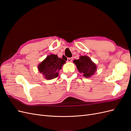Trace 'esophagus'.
I'll use <instances>...</instances> for the list:
<instances>
[{"mask_svg":"<svg viewBox=\"0 0 131 131\" xmlns=\"http://www.w3.org/2000/svg\"><path fill=\"white\" fill-rule=\"evenodd\" d=\"M73 61V58L70 57V58H67V62H71Z\"/></svg>","mask_w":131,"mask_h":131,"instance_id":"esophagus-1","label":"esophagus"}]
</instances>
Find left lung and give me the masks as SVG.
<instances>
[{
    "instance_id": "8db88e82",
    "label": "left lung",
    "mask_w": 131,
    "mask_h": 131,
    "mask_svg": "<svg viewBox=\"0 0 131 131\" xmlns=\"http://www.w3.org/2000/svg\"><path fill=\"white\" fill-rule=\"evenodd\" d=\"M73 62L80 73L83 74L85 78H90L97 70V66L91 58L86 56H80L79 59H75Z\"/></svg>"
}]
</instances>
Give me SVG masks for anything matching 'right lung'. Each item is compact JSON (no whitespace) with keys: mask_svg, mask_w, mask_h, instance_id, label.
I'll use <instances>...</instances> for the list:
<instances>
[{"mask_svg":"<svg viewBox=\"0 0 131 131\" xmlns=\"http://www.w3.org/2000/svg\"><path fill=\"white\" fill-rule=\"evenodd\" d=\"M66 61L58 58L56 54H50L38 66V70L44 78L51 80L58 76V72L62 68Z\"/></svg>","mask_w":131,"mask_h":131,"instance_id":"1","label":"right lung"}]
</instances>
